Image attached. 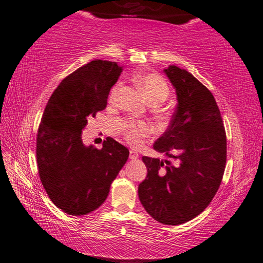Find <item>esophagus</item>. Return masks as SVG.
<instances>
[{
  "label": "esophagus",
  "mask_w": 263,
  "mask_h": 263,
  "mask_svg": "<svg viewBox=\"0 0 263 263\" xmlns=\"http://www.w3.org/2000/svg\"><path fill=\"white\" fill-rule=\"evenodd\" d=\"M138 158H139V154L136 152V150H131V152H130V159L137 160Z\"/></svg>",
  "instance_id": "esophagus-1"
}]
</instances>
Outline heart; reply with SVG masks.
I'll list each match as a JSON object with an SVG mask.
<instances>
[{
  "label": "heart",
  "instance_id": "obj_1",
  "mask_svg": "<svg viewBox=\"0 0 263 263\" xmlns=\"http://www.w3.org/2000/svg\"><path fill=\"white\" fill-rule=\"evenodd\" d=\"M137 82L144 97L150 104L159 105L168 97L170 88L167 86L164 78L159 74L146 73L139 76ZM117 90H119V85H116L113 88V90L110 92V98L115 96ZM124 127L126 140L133 146H139L142 142V138L149 135L150 132V127L144 123L127 122L125 123Z\"/></svg>",
  "mask_w": 263,
  "mask_h": 263
}]
</instances>
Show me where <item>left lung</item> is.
Wrapping results in <instances>:
<instances>
[{
    "mask_svg": "<svg viewBox=\"0 0 263 263\" xmlns=\"http://www.w3.org/2000/svg\"><path fill=\"white\" fill-rule=\"evenodd\" d=\"M164 73L175 89L177 106L154 149L177 164L143 156L148 174L138 193L155 220L181 225L200 215L219 189L226 165V133L206 87L176 65L164 69Z\"/></svg>",
    "mask_w": 263,
    "mask_h": 263,
    "instance_id": "obj_1",
    "label": "left lung"
}]
</instances>
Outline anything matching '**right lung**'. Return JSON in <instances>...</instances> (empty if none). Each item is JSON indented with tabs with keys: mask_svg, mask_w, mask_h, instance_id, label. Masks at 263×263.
Masks as SVG:
<instances>
[{
	"mask_svg": "<svg viewBox=\"0 0 263 263\" xmlns=\"http://www.w3.org/2000/svg\"><path fill=\"white\" fill-rule=\"evenodd\" d=\"M122 66L96 60L62 80L49 98L37 133L39 177L52 202L65 214L96 210L128 158V149L107 138L102 149L86 146L88 119L107 106Z\"/></svg>",
	"mask_w": 263,
	"mask_h": 263,
	"instance_id": "right-lung-1",
	"label": "right lung"
}]
</instances>
